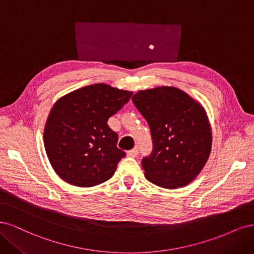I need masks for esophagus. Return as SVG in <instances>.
<instances>
[{
	"label": "esophagus",
	"mask_w": 254,
	"mask_h": 254,
	"mask_svg": "<svg viewBox=\"0 0 254 254\" xmlns=\"http://www.w3.org/2000/svg\"><path fill=\"white\" fill-rule=\"evenodd\" d=\"M127 155L128 157H136L137 155H138V148H134L133 150H129L127 153Z\"/></svg>",
	"instance_id": "obj_1"
}]
</instances>
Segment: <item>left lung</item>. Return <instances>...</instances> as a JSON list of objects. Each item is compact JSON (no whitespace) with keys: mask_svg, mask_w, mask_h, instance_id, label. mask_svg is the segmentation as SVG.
<instances>
[{"mask_svg":"<svg viewBox=\"0 0 254 254\" xmlns=\"http://www.w3.org/2000/svg\"><path fill=\"white\" fill-rule=\"evenodd\" d=\"M132 100L148 121L153 140L151 155L141 161L145 178L165 189L190 184L206 165L212 146L202 105L173 86L139 91Z\"/></svg>","mask_w":254,"mask_h":254,"instance_id":"1","label":"left lung"}]
</instances>
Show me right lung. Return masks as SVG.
Returning a JSON list of instances; mask_svg holds the SVG:
<instances>
[{
  "mask_svg": "<svg viewBox=\"0 0 254 254\" xmlns=\"http://www.w3.org/2000/svg\"><path fill=\"white\" fill-rule=\"evenodd\" d=\"M133 93L97 83L61 97L51 110L44 128L48 160L64 182L77 187L100 185L114 175L126 152L108 126L111 116Z\"/></svg>",
  "mask_w": 254,
  "mask_h": 254,
  "instance_id": "add662e5",
  "label": "right lung"
}]
</instances>
